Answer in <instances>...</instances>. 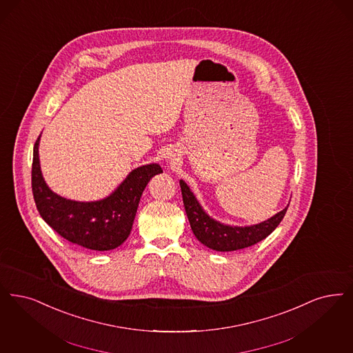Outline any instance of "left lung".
<instances>
[{
    "label": "left lung",
    "instance_id": "obj_1",
    "mask_svg": "<svg viewBox=\"0 0 353 353\" xmlns=\"http://www.w3.org/2000/svg\"><path fill=\"white\" fill-rule=\"evenodd\" d=\"M180 186L183 193L185 212L193 234L203 245L221 252L243 250L265 239L269 234H272L274 228L281 223L289 208L288 205L283 210L259 225L245 227L227 226L214 221L203 212V209L201 208L194 194L192 193V190L185 181L180 180Z\"/></svg>",
    "mask_w": 353,
    "mask_h": 353
}]
</instances>
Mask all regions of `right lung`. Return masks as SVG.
I'll list each match as a JSON object with an SVG mask.
<instances>
[{"mask_svg": "<svg viewBox=\"0 0 353 353\" xmlns=\"http://www.w3.org/2000/svg\"><path fill=\"white\" fill-rule=\"evenodd\" d=\"M39 138L34 145L31 188L44 222L64 239L88 250L109 251L119 247L130 235L144 188L163 172L161 167L147 164L132 170L109 197L101 201H71L57 196L44 183L38 154Z\"/></svg>", "mask_w": 353, "mask_h": 353, "instance_id": "add662e5", "label": "right lung"}]
</instances>
